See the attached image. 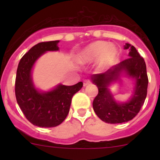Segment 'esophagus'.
<instances>
[{"instance_id": "obj_1", "label": "esophagus", "mask_w": 160, "mask_h": 160, "mask_svg": "<svg viewBox=\"0 0 160 160\" xmlns=\"http://www.w3.org/2000/svg\"><path fill=\"white\" fill-rule=\"evenodd\" d=\"M90 83V82L89 81V80H85L84 81H83V86L84 87H86V86H88V85H89Z\"/></svg>"}]
</instances>
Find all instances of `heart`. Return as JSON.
Returning <instances> with one entry per match:
<instances>
[{"label":"heart","instance_id":"obj_1","mask_svg":"<svg viewBox=\"0 0 160 160\" xmlns=\"http://www.w3.org/2000/svg\"><path fill=\"white\" fill-rule=\"evenodd\" d=\"M117 55L118 50L114 45H109L107 42L97 41L82 49L77 59L81 64H90L98 61V69L104 70L114 62Z\"/></svg>","mask_w":160,"mask_h":160}]
</instances>
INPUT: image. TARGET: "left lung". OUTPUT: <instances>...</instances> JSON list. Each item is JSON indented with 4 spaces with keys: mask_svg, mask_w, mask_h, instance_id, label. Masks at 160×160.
Returning <instances> with one entry per match:
<instances>
[{
    "mask_svg": "<svg viewBox=\"0 0 160 160\" xmlns=\"http://www.w3.org/2000/svg\"><path fill=\"white\" fill-rule=\"evenodd\" d=\"M124 49L129 50V58L105 72L93 74L90 77L92 83L98 88V94L93 101V111L106 123H123L132 120L139 112L147 95L149 80L144 59L129 43H126ZM122 76L134 80L132 94L125 102L116 101L109 89L113 82L121 81Z\"/></svg>",
    "mask_w": 160,
    "mask_h": 160,
    "instance_id": "obj_1",
    "label": "left lung"
}]
</instances>
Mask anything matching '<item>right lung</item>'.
Instances as JSON below:
<instances>
[{
    "instance_id": "right-lung-1",
    "label": "right lung",
    "mask_w": 160,
    "mask_h": 160,
    "mask_svg": "<svg viewBox=\"0 0 160 160\" xmlns=\"http://www.w3.org/2000/svg\"><path fill=\"white\" fill-rule=\"evenodd\" d=\"M56 41L38 43L21 59L15 80V96L21 110L34 125L52 128L60 125L67 118L72 98L82 88L83 83L72 86L61 83L52 90L42 91L36 88L32 80V70L38 58L49 51H58Z\"/></svg>"
}]
</instances>
